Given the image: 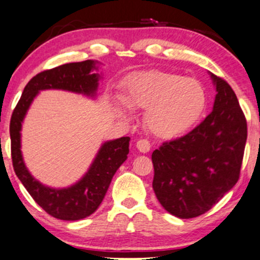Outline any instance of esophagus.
Returning <instances> with one entry per match:
<instances>
[{
    "instance_id": "34e87169",
    "label": "esophagus",
    "mask_w": 260,
    "mask_h": 260,
    "mask_svg": "<svg viewBox=\"0 0 260 260\" xmlns=\"http://www.w3.org/2000/svg\"><path fill=\"white\" fill-rule=\"evenodd\" d=\"M150 143L147 139H139L137 142V149L140 151V153H148L150 150Z\"/></svg>"
}]
</instances>
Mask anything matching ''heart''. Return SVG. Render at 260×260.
<instances>
[{"mask_svg": "<svg viewBox=\"0 0 260 260\" xmlns=\"http://www.w3.org/2000/svg\"><path fill=\"white\" fill-rule=\"evenodd\" d=\"M124 101L131 109L148 110L149 129L161 138H175L188 132L201 118L207 94L199 80L175 73L140 74L128 83ZM118 111L127 117L123 106Z\"/></svg>", "mask_w": 260, "mask_h": 260, "instance_id": "heart-1", "label": "heart"}]
</instances>
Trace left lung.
<instances>
[{
	"instance_id": "left-lung-1",
	"label": "left lung",
	"mask_w": 260,
	"mask_h": 260,
	"mask_svg": "<svg viewBox=\"0 0 260 260\" xmlns=\"http://www.w3.org/2000/svg\"><path fill=\"white\" fill-rule=\"evenodd\" d=\"M210 76L216 88L213 111L194 129L162 143L151 155L155 196L180 219L207 213L240 178L246 117L229 83Z\"/></svg>"
}]
</instances>
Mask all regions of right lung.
<instances>
[{"label":"right lung","instance_id":"right-lung-1","mask_svg":"<svg viewBox=\"0 0 260 260\" xmlns=\"http://www.w3.org/2000/svg\"><path fill=\"white\" fill-rule=\"evenodd\" d=\"M96 62L86 59L44 71L29 80L11 117V154L17 177L35 202L47 214L59 220L84 219L103 202L113 175L127 159L129 137L109 140L101 145L88 172L80 181L67 188H50L35 180L25 168L20 151V129L29 106L38 92L45 89H62L88 96L96 94L100 74L91 73Z\"/></svg>","mask_w":260,"mask_h":260}]
</instances>
